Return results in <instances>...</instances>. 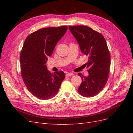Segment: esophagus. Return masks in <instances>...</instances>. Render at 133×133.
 <instances>
[{
  "label": "esophagus",
  "mask_w": 133,
  "mask_h": 133,
  "mask_svg": "<svg viewBox=\"0 0 133 133\" xmlns=\"http://www.w3.org/2000/svg\"><path fill=\"white\" fill-rule=\"evenodd\" d=\"M73 75H74V74L72 73H67L66 74V76H72Z\"/></svg>",
  "instance_id": "34e87169"
}]
</instances>
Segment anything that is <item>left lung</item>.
<instances>
[{
  "label": "left lung",
  "mask_w": 133,
  "mask_h": 133,
  "mask_svg": "<svg viewBox=\"0 0 133 133\" xmlns=\"http://www.w3.org/2000/svg\"><path fill=\"white\" fill-rule=\"evenodd\" d=\"M69 29L81 52L88 56L85 65L89 75L84 76L78 73L82 82L78 91L83 96H94L102 90L109 76L110 55L106 41L101 33L86 26H69Z\"/></svg>",
  "instance_id": "8db88e82"
}]
</instances>
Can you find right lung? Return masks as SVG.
<instances>
[{
  "label": "right lung",
  "instance_id": "right-lung-1",
  "mask_svg": "<svg viewBox=\"0 0 133 133\" xmlns=\"http://www.w3.org/2000/svg\"><path fill=\"white\" fill-rule=\"evenodd\" d=\"M67 30V26L44 28L25 40L20 56L21 75L27 89L39 99L55 96L65 78L64 72L51 73L47 70L46 62Z\"/></svg>",
  "mask_w": 133,
  "mask_h": 133
}]
</instances>
